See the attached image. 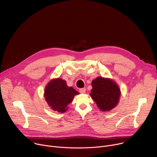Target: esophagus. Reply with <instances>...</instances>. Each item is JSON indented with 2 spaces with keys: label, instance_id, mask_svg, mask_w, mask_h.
Wrapping results in <instances>:
<instances>
[{
  "label": "esophagus",
  "instance_id": "esophagus-1",
  "mask_svg": "<svg viewBox=\"0 0 157 157\" xmlns=\"http://www.w3.org/2000/svg\"><path fill=\"white\" fill-rule=\"evenodd\" d=\"M79 92H80V94H85L86 90H85V89H80L79 90Z\"/></svg>",
  "mask_w": 157,
  "mask_h": 157
}]
</instances>
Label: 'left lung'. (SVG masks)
Instances as JSON below:
<instances>
[{"label":"left lung","mask_w":157,"mask_h":157,"mask_svg":"<svg viewBox=\"0 0 157 157\" xmlns=\"http://www.w3.org/2000/svg\"><path fill=\"white\" fill-rule=\"evenodd\" d=\"M92 86L90 95L100 110L108 112L118 105L121 92L118 84L114 80L98 77L92 80Z\"/></svg>","instance_id":"obj_1"}]
</instances>
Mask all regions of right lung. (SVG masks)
I'll list each match as a JSON object with an SVG mask.
<instances>
[{
	"label": "right lung",
	"mask_w": 157,
	"mask_h": 157,
	"mask_svg": "<svg viewBox=\"0 0 157 157\" xmlns=\"http://www.w3.org/2000/svg\"><path fill=\"white\" fill-rule=\"evenodd\" d=\"M79 94L72 86H68L62 78H54L46 85L44 97L48 106L54 111L64 113L68 110L75 95Z\"/></svg>",
	"instance_id": "right-lung-1"
}]
</instances>
